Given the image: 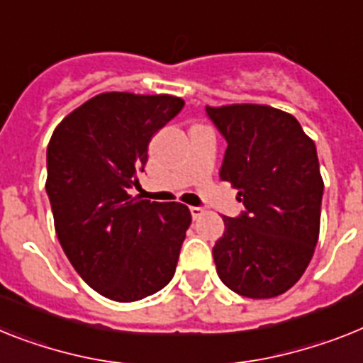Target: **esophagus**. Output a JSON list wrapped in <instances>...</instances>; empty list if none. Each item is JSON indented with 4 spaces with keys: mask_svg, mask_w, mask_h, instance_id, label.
Instances as JSON below:
<instances>
[{
    "mask_svg": "<svg viewBox=\"0 0 363 363\" xmlns=\"http://www.w3.org/2000/svg\"><path fill=\"white\" fill-rule=\"evenodd\" d=\"M190 212H191V218H194V219H199L201 216L205 214L206 210L203 208V206H190Z\"/></svg>",
    "mask_w": 363,
    "mask_h": 363,
    "instance_id": "1",
    "label": "esophagus"
}]
</instances>
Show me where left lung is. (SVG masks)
Here are the masks:
<instances>
[{"label":"left lung","mask_w":363,"mask_h":363,"mask_svg":"<svg viewBox=\"0 0 363 363\" xmlns=\"http://www.w3.org/2000/svg\"><path fill=\"white\" fill-rule=\"evenodd\" d=\"M227 140L221 181L238 190L240 218H223L218 275L234 294L271 299L308 267L319 238L323 177L315 144L284 111L257 103L206 106Z\"/></svg>","instance_id":"obj_1"}]
</instances>
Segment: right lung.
<instances>
[{"mask_svg": "<svg viewBox=\"0 0 363 363\" xmlns=\"http://www.w3.org/2000/svg\"><path fill=\"white\" fill-rule=\"evenodd\" d=\"M182 106L169 94L105 92L53 130L45 191L55 230L81 279L106 299H145L175 275L190 208L138 199L129 188L138 184L153 135Z\"/></svg>", "mask_w": 363, "mask_h": 363, "instance_id": "obj_1", "label": "right lung"}]
</instances>
